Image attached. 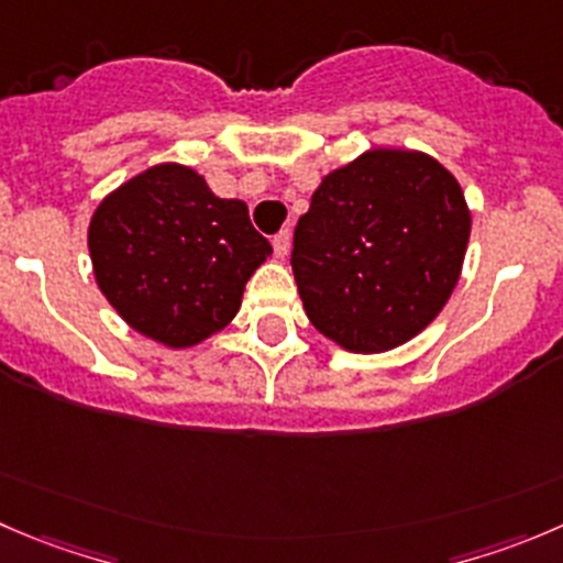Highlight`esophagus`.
I'll list each match as a JSON object with an SVG mask.
<instances>
[{
	"mask_svg": "<svg viewBox=\"0 0 563 563\" xmlns=\"http://www.w3.org/2000/svg\"><path fill=\"white\" fill-rule=\"evenodd\" d=\"M272 247H275V258H286L288 250H291V236H288V231H280L275 239H272Z\"/></svg>",
	"mask_w": 563,
	"mask_h": 563,
	"instance_id": "1",
	"label": "esophagus"
}]
</instances>
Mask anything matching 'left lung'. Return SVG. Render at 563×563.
<instances>
[{
  "instance_id": "1",
  "label": "left lung",
  "mask_w": 563,
  "mask_h": 563,
  "mask_svg": "<svg viewBox=\"0 0 563 563\" xmlns=\"http://www.w3.org/2000/svg\"><path fill=\"white\" fill-rule=\"evenodd\" d=\"M471 209L454 173L409 148H371L321 178L294 231L310 324L354 354L427 330L460 283Z\"/></svg>"
}]
</instances>
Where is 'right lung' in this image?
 <instances>
[{
  "label": "right lung",
  "mask_w": 563,
  "mask_h": 563,
  "mask_svg": "<svg viewBox=\"0 0 563 563\" xmlns=\"http://www.w3.org/2000/svg\"><path fill=\"white\" fill-rule=\"evenodd\" d=\"M87 250L120 319L167 349H192L225 330L247 280L272 255L247 203L217 198L178 162L112 189L92 211Z\"/></svg>",
  "instance_id": "add662e5"
}]
</instances>
